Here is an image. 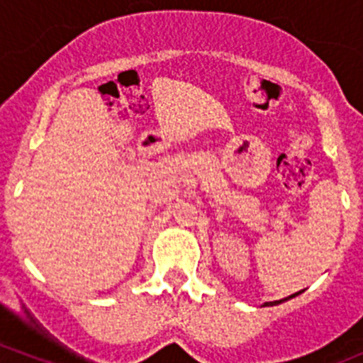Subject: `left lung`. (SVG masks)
Here are the masks:
<instances>
[{
	"label": "left lung",
	"mask_w": 363,
	"mask_h": 363,
	"mask_svg": "<svg viewBox=\"0 0 363 363\" xmlns=\"http://www.w3.org/2000/svg\"><path fill=\"white\" fill-rule=\"evenodd\" d=\"M301 291H298V293H294V294H291V296H287V298H284V300H277V301H265L264 306L265 307H269V306H278V303H281V301H287V300H291V298H294V296H298V294H300Z\"/></svg>",
	"instance_id": "left-lung-1"
}]
</instances>
